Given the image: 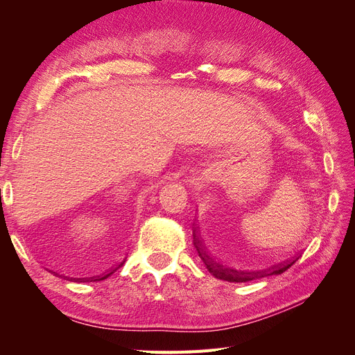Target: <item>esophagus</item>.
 Segmentation results:
<instances>
[{"mask_svg": "<svg viewBox=\"0 0 355 355\" xmlns=\"http://www.w3.org/2000/svg\"><path fill=\"white\" fill-rule=\"evenodd\" d=\"M209 178H210V170H204L198 178V182H200V184H204V182L209 180Z\"/></svg>", "mask_w": 355, "mask_h": 355, "instance_id": "1", "label": "esophagus"}]
</instances>
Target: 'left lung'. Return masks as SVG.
<instances>
[{"label": "left lung", "mask_w": 355, "mask_h": 355, "mask_svg": "<svg viewBox=\"0 0 355 355\" xmlns=\"http://www.w3.org/2000/svg\"><path fill=\"white\" fill-rule=\"evenodd\" d=\"M194 247L200 256V259L206 265L207 271L211 275L219 278V280L230 283H247L256 280V278L283 274L299 259L297 253L286 257L284 261L278 263L257 268L239 259V256H234L230 247H225L223 244L218 243L213 244L207 240H204L200 234L196 232Z\"/></svg>", "instance_id": "left-lung-1"}]
</instances>
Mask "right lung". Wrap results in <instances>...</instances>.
Returning <instances> with one entry per match:
<instances>
[{
    "instance_id": "right-lung-1",
    "label": "right lung",
    "mask_w": 355,
    "mask_h": 355,
    "mask_svg": "<svg viewBox=\"0 0 355 355\" xmlns=\"http://www.w3.org/2000/svg\"><path fill=\"white\" fill-rule=\"evenodd\" d=\"M125 262V256L121 254L118 256V259H115L110 266H106L103 271H99L98 274L94 275H90V277H69V275H63L67 278V280L69 282H78V283H85V282H102V280H106V278L111 277L118 268H121L123 263ZM51 274H56V275H60V272L56 270V268H51V270H49Z\"/></svg>"
}]
</instances>
